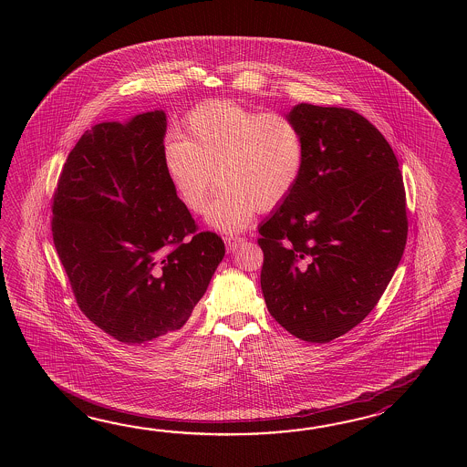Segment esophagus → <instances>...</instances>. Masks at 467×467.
<instances>
[{
    "label": "esophagus",
    "mask_w": 467,
    "mask_h": 467,
    "mask_svg": "<svg viewBox=\"0 0 467 467\" xmlns=\"http://www.w3.org/2000/svg\"><path fill=\"white\" fill-rule=\"evenodd\" d=\"M242 242H244V238L235 237V235H229V237L225 238V244H227L229 250H235Z\"/></svg>",
    "instance_id": "obj_1"
}]
</instances>
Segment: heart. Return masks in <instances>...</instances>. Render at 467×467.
<instances>
[{"instance_id":"b5f03b06","label":"heart","mask_w":467,"mask_h":467,"mask_svg":"<svg viewBox=\"0 0 467 467\" xmlns=\"http://www.w3.org/2000/svg\"><path fill=\"white\" fill-rule=\"evenodd\" d=\"M161 161L170 185L190 213H202L215 185L207 223L222 232L247 227L257 209L272 210L292 195L306 165L297 125L280 113H258L230 99L200 103L169 137Z\"/></svg>"}]
</instances>
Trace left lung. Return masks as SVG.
<instances>
[{
	"label": "left lung",
	"instance_id": "8db88e82",
	"mask_svg": "<svg viewBox=\"0 0 467 467\" xmlns=\"http://www.w3.org/2000/svg\"><path fill=\"white\" fill-rule=\"evenodd\" d=\"M297 187L260 223L262 294L292 336L326 344L376 307L406 247V192L388 140L356 111L298 103Z\"/></svg>",
	"mask_w": 467,
	"mask_h": 467
}]
</instances>
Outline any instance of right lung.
Segmentation results:
<instances>
[{
  "label": "right lung",
  "instance_id": "add662e5",
  "mask_svg": "<svg viewBox=\"0 0 467 467\" xmlns=\"http://www.w3.org/2000/svg\"><path fill=\"white\" fill-rule=\"evenodd\" d=\"M167 115L103 121L71 150L53 197V242L81 312L130 346L187 324L225 255L197 232L161 161Z\"/></svg>",
  "mask_w": 467,
  "mask_h": 467
}]
</instances>
